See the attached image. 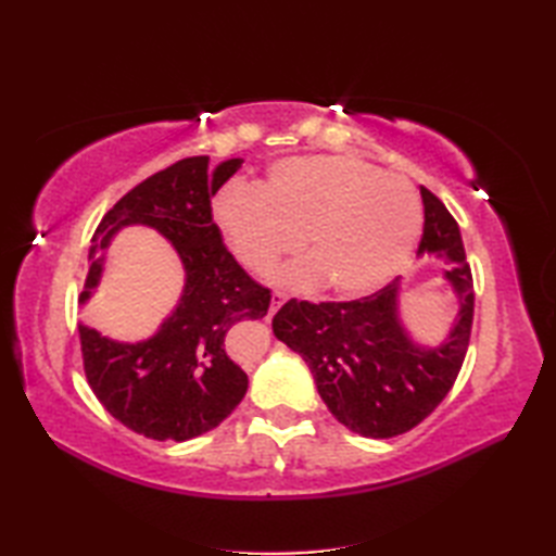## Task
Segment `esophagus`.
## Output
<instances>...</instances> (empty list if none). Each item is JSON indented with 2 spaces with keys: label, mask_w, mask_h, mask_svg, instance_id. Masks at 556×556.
<instances>
[{
  "label": "esophagus",
  "mask_w": 556,
  "mask_h": 556,
  "mask_svg": "<svg viewBox=\"0 0 556 556\" xmlns=\"http://www.w3.org/2000/svg\"><path fill=\"white\" fill-rule=\"evenodd\" d=\"M287 293L285 291H275V293H271V301H269V317L271 315H275L279 308H281V305H285L287 303Z\"/></svg>",
  "instance_id": "1"
}]
</instances>
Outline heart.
<instances>
[{"label":"heart","instance_id":"1","mask_svg":"<svg viewBox=\"0 0 556 556\" xmlns=\"http://www.w3.org/2000/svg\"><path fill=\"white\" fill-rule=\"evenodd\" d=\"M215 217L248 269H267L301 243L308 257L281 269L279 281L301 289L327 281L337 296L358 299L406 263L422 210L406 179L356 157L311 155L277 162L263 191L229 188Z\"/></svg>","mask_w":556,"mask_h":556}]
</instances>
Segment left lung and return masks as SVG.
<instances>
[{
	"label": "left lung",
	"instance_id": "left-lung-1",
	"mask_svg": "<svg viewBox=\"0 0 556 556\" xmlns=\"http://www.w3.org/2000/svg\"><path fill=\"white\" fill-rule=\"evenodd\" d=\"M425 227L418 255L444 257V281L458 315L440 346L413 341L399 313L401 281L372 296L344 303L291 299L271 329L308 363L329 413L351 432L389 440L416 428L454 387L473 327V275L456 219L428 188H420Z\"/></svg>",
	"mask_w": 556,
	"mask_h": 556
}]
</instances>
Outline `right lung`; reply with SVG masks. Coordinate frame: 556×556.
Segmentation results:
<instances>
[{
	"mask_svg": "<svg viewBox=\"0 0 556 556\" xmlns=\"http://www.w3.org/2000/svg\"><path fill=\"white\" fill-rule=\"evenodd\" d=\"M233 157L210 172V157H186L131 188L98 224L80 303L98 287L104 251L126 227L167 239L186 271L179 305L152 337L126 344L78 325L83 368L112 416L157 442H186L215 430L241 404L248 375L229 356L227 334L269 311V289L236 263L212 222V195L241 169Z\"/></svg>",
	"mask_w": 556,
	"mask_h": 556,
	"instance_id": "1",
	"label": "right lung"
}]
</instances>
